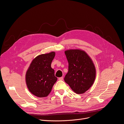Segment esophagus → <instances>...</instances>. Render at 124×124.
Here are the masks:
<instances>
[{
	"instance_id": "34e87169",
	"label": "esophagus",
	"mask_w": 124,
	"mask_h": 124,
	"mask_svg": "<svg viewBox=\"0 0 124 124\" xmlns=\"http://www.w3.org/2000/svg\"><path fill=\"white\" fill-rule=\"evenodd\" d=\"M59 80H60V81H62V80H63V77H60V78H59Z\"/></svg>"
}]
</instances>
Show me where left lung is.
<instances>
[{
  "label": "left lung",
  "instance_id": "left-lung-1",
  "mask_svg": "<svg viewBox=\"0 0 124 124\" xmlns=\"http://www.w3.org/2000/svg\"><path fill=\"white\" fill-rule=\"evenodd\" d=\"M64 52L69 64L64 81L73 91L83 94L91 87L95 80L94 64L88 54L81 49H69Z\"/></svg>",
  "mask_w": 124,
  "mask_h": 124
}]
</instances>
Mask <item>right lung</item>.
Here are the masks:
<instances>
[{
	"instance_id": "right-lung-1",
	"label": "right lung",
	"mask_w": 124,
	"mask_h": 124,
	"mask_svg": "<svg viewBox=\"0 0 124 124\" xmlns=\"http://www.w3.org/2000/svg\"><path fill=\"white\" fill-rule=\"evenodd\" d=\"M55 56V52L41 54L33 60L25 75L27 88L34 95L47 97L57 81L54 70L51 65Z\"/></svg>"
}]
</instances>
